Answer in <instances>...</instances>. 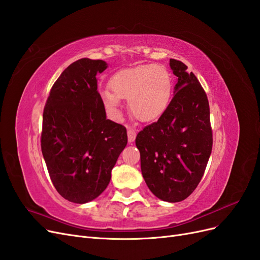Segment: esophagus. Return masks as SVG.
Listing matches in <instances>:
<instances>
[{"label":"esophagus","mask_w":260,"mask_h":260,"mask_svg":"<svg viewBox=\"0 0 260 260\" xmlns=\"http://www.w3.org/2000/svg\"><path fill=\"white\" fill-rule=\"evenodd\" d=\"M127 133H128V141H129V143H131V142H133L134 140H136V137H137V130L136 129H134V128H128Z\"/></svg>","instance_id":"34e87169"}]
</instances>
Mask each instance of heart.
Wrapping results in <instances>:
<instances>
[{
	"instance_id": "obj_1",
	"label": "heart",
	"mask_w": 260,
	"mask_h": 260,
	"mask_svg": "<svg viewBox=\"0 0 260 260\" xmlns=\"http://www.w3.org/2000/svg\"><path fill=\"white\" fill-rule=\"evenodd\" d=\"M111 90L101 92L102 101L118 115L119 99L128 100L130 113L141 121H151L165 112L171 98L172 84L161 66H140L119 71L110 80Z\"/></svg>"
}]
</instances>
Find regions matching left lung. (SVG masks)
Here are the masks:
<instances>
[{
    "label": "left lung",
    "mask_w": 260,
    "mask_h": 260,
    "mask_svg": "<svg viewBox=\"0 0 260 260\" xmlns=\"http://www.w3.org/2000/svg\"><path fill=\"white\" fill-rule=\"evenodd\" d=\"M177 77L171 102L156 122L141 130L136 145L149 190L167 202H180L200 183L213 146L207 93L182 61L170 59Z\"/></svg>",
    "instance_id": "obj_1"
}]
</instances>
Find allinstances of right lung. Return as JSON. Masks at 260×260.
Returning <instances> with one entry per match:
<instances>
[{
	"mask_svg": "<svg viewBox=\"0 0 260 260\" xmlns=\"http://www.w3.org/2000/svg\"><path fill=\"white\" fill-rule=\"evenodd\" d=\"M103 60L79 59L51 87L44 107L41 147L50 180L64 199L87 203L109 185L126 147L127 129L106 119L96 73Z\"/></svg>",
	"mask_w": 260,
	"mask_h": 260,
	"instance_id": "right-lung-1",
	"label": "right lung"
}]
</instances>
